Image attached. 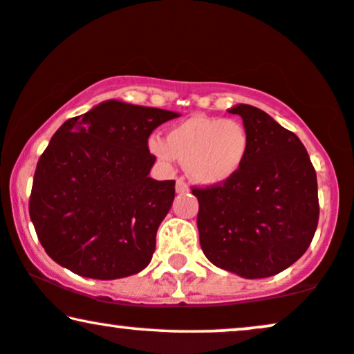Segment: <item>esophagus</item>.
Returning <instances> with one entry per match:
<instances>
[{
  "instance_id": "esophagus-1",
  "label": "esophagus",
  "mask_w": 354,
  "mask_h": 354,
  "mask_svg": "<svg viewBox=\"0 0 354 354\" xmlns=\"http://www.w3.org/2000/svg\"><path fill=\"white\" fill-rule=\"evenodd\" d=\"M189 191V186L186 185L185 180H178L176 181V192H187Z\"/></svg>"
}]
</instances>
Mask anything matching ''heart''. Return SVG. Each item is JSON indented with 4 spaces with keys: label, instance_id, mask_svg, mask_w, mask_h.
<instances>
[{
    "label": "heart",
    "instance_id": "b5f03b06",
    "mask_svg": "<svg viewBox=\"0 0 354 354\" xmlns=\"http://www.w3.org/2000/svg\"><path fill=\"white\" fill-rule=\"evenodd\" d=\"M149 149L160 162L185 163L191 180L214 186L232 180L250 151V133L236 119L196 114L176 124L168 138L153 136Z\"/></svg>",
    "mask_w": 354,
    "mask_h": 354
}]
</instances>
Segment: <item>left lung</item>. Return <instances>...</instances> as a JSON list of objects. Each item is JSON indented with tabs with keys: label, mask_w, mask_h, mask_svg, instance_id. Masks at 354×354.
Here are the masks:
<instances>
[{
	"label": "left lung",
	"mask_w": 354,
	"mask_h": 354,
	"mask_svg": "<svg viewBox=\"0 0 354 354\" xmlns=\"http://www.w3.org/2000/svg\"><path fill=\"white\" fill-rule=\"evenodd\" d=\"M229 113L243 119L250 151L232 180L192 187L201 248L222 270L270 277L296 263L314 239L317 174L296 133L265 111L239 104Z\"/></svg>",
	"instance_id": "1"
}]
</instances>
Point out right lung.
<instances>
[{
    "instance_id": "1",
    "label": "right lung",
    "mask_w": 354,
    "mask_h": 354,
    "mask_svg": "<svg viewBox=\"0 0 354 354\" xmlns=\"http://www.w3.org/2000/svg\"><path fill=\"white\" fill-rule=\"evenodd\" d=\"M180 114L104 101L62 124L40 155L29 216L48 257L75 274L119 279L149 265L174 181L149 176V137Z\"/></svg>"
}]
</instances>
